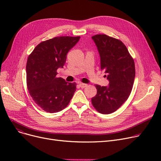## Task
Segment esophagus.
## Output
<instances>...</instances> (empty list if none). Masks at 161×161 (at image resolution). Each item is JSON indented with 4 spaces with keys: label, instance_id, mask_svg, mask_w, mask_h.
<instances>
[{
    "label": "esophagus",
    "instance_id": "obj_1",
    "mask_svg": "<svg viewBox=\"0 0 161 161\" xmlns=\"http://www.w3.org/2000/svg\"><path fill=\"white\" fill-rule=\"evenodd\" d=\"M79 86H80V87L81 88H85L87 85V84H86V83H80L79 84Z\"/></svg>",
    "mask_w": 161,
    "mask_h": 161
}]
</instances>
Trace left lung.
Listing matches in <instances>:
<instances>
[{"label":"left lung","mask_w":161,"mask_h":161,"mask_svg":"<svg viewBox=\"0 0 161 161\" xmlns=\"http://www.w3.org/2000/svg\"><path fill=\"white\" fill-rule=\"evenodd\" d=\"M100 57V69L106 75L108 86L96 85L92 105L103 114L115 112L128 99L134 84L135 65L129 51L119 40L106 35L92 36Z\"/></svg>","instance_id":"1"}]
</instances>
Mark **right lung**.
Returning a JSON list of instances; mask_svg holds the SVG:
<instances>
[{
  "label": "right lung",
  "instance_id": "obj_1",
  "mask_svg": "<svg viewBox=\"0 0 161 161\" xmlns=\"http://www.w3.org/2000/svg\"><path fill=\"white\" fill-rule=\"evenodd\" d=\"M80 38L60 36L42 42L28 57L27 88L33 100L45 112L61 111L74 94L76 83L66 82L56 75L58 68H63L68 52Z\"/></svg>",
  "mask_w": 161,
  "mask_h": 161
}]
</instances>
